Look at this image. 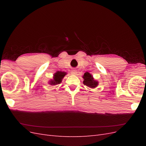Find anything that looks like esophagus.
Returning <instances> with one entry per match:
<instances>
[{"label": "esophagus", "instance_id": "34e87169", "mask_svg": "<svg viewBox=\"0 0 146 146\" xmlns=\"http://www.w3.org/2000/svg\"><path fill=\"white\" fill-rule=\"evenodd\" d=\"M77 73V72L76 70H75V69L72 70V71H71V74H73V75H76Z\"/></svg>", "mask_w": 146, "mask_h": 146}]
</instances>
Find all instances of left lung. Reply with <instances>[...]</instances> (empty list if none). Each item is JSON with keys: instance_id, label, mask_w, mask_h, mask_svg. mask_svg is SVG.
I'll return each mask as SVG.
<instances>
[{"instance_id": "left-lung-1", "label": "left lung", "mask_w": 146, "mask_h": 146, "mask_svg": "<svg viewBox=\"0 0 146 146\" xmlns=\"http://www.w3.org/2000/svg\"><path fill=\"white\" fill-rule=\"evenodd\" d=\"M83 78L84 79L83 80L84 85H86L87 86L94 88H96L98 85V82L94 80L93 77H92V76L90 73L85 72L84 74Z\"/></svg>"}]
</instances>
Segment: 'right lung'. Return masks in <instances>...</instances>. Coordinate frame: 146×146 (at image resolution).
<instances>
[{"label":"right lung","instance_id":"right-lung-1","mask_svg":"<svg viewBox=\"0 0 146 146\" xmlns=\"http://www.w3.org/2000/svg\"><path fill=\"white\" fill-rule=\"evenodd\" d=\"M66 74L64 72H61V71H58L54 74V80H51L50 82V84L52 85H55L56 84H60L61 82V80L64 77L65 75Z\"/></svg>","mask_w":146,"mask_h":146}]
</instances>
